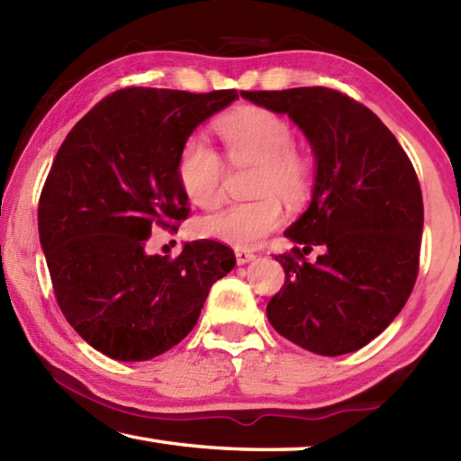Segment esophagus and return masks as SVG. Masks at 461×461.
Returning <instances> with one entry per match:
<instances>
[{
    "label": "esophagus",
    "instance_id": "1",
    "mask_svg": "<svg viewBox=\"0 0 461 461\" xmlns=\"http://www.w3.org/2000/svg\"><path fill=\"white\" fill-rule=\"evenodd\" d=\"M254 258H256V256L249 252V249H236V260H238L240 267H244V264L252 262Z\"/></svg>",
    "mask_w": 461,
    "mask_h": 461
}]
</instances>
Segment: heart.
Wrapping results in <instances>:
<instances>
[{"mask_svg": "<svg viewBox=\"0 0 461 461\" xmlns=\"http://www.w3.org/2000/svg\"><path fill=\"white\" fill-rule=\"evenodd\" d=\"M217 134L233 165H256L254 194L260 199L230 203L199 221L203 236L231 248L260 246L285 220L276 197L296 203L311 185L309 160L294 148L291 123L264 107H241L217 122ZM223 160L205 138L191 136L181 148L176 176L186 199L197 207H213L221 199Z\"/></svg>", "mask_w": 461, "mask_h": 461, "instance_id": "obj_1", "label": "heart"}]
</instances>
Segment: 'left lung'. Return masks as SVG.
Instances as JSON below:
<instances>
[{
    "label": "left lung",
    "instance_id": "8db88e82",
    "mask_svg": "<svg viewBox=\"0 0 461 461\" xmlns=\"http://www.w3.org/2000/svg\"><path fill=\"white\" fill-rule=\"evenodd\" d=\"M286 113L309 140L315 185L307 212L285 231L303 248L278 254L285 286L272 327L319 356L370 343L401 313L419 272L423 197L409 156L368 107L327 87L241 91ZM313 245L324 254L304 260Z\"/></svg>",
    "mask_w": 461,
    "mask_h": 461
}]
</instances>
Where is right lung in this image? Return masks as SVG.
Masks as SVG:
<instances>
[{"instance_id": "add662e5", "label": "right lung", "mask_w": 461, "mask_h": 461, "mask_svg": "<svg viewBox=\"0 0 461 461\" xmlns=\"http://www.w3.org/2000/svg\"><path fill=\"white\" fill-rule=\"evenodd\" d=\"M236 99V89L128 87L99 101L59 148L38 233L62 315L97 352L120 362L168 352L197 323L215 280L236 267L213 240L186 241L176 258L146 252L152 225L189 215L176 176L181 148Z\"/></svg>"}]
</instances>
